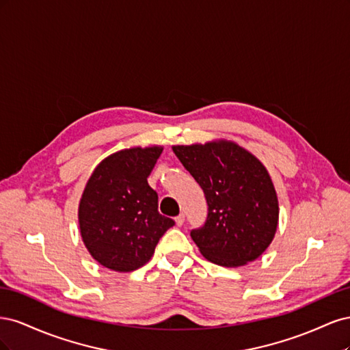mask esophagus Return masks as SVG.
I'll list each match as a JSON object with an SVG mask.
<instances>
[{"label":"esophagus","instance_id":"34e87169","mask_svg":"<svg viewBox=\"0 0 350 350\" xmlns=\"http://www.w3.org/2000/svg\"><path fill=\"white\" fill-rule=\"evenodd\" d=\"M175 221H176V226H183L184 221H185V215L181 213L179 216H176V217H175Z\"/></svg>","mask_w":350,"mask_h":350}]
</instances>
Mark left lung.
Returning <instances> with one entry per match:
<instances>
[{"label":"left lung","mask_w":350,"mask_h":350,"mask_svg":"<svg viewBox=\"0 0 350 350\" xmlns=\"http://www.w3.org/2000/svg\"><path fill=\"white\" fill-rule=\"evenodd\" d=\"M172 149L207 200L204 225L191 230L201 254L225 267L258 258L273 241L279 220L278 196L266 167L229 142Z\"/></svg>","instance_id":"obj_1"}]
</instances>
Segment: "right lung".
<instances>
[{
    "instance_id": "right-lung-1",
    "label": "right lung",
    "mask_w": 350,
    "mask_h": 350,
    "mask_svg": "<svg viewBox=\"0 0 350 350\" xmlns=\"http://www.w3.org/2000/svg\"><path fill=\"white\" fill-rule=\"evenodd\" d=\"M162 147H134L111 154L89 178L79 207L84 245L115 271L140 269L159 239L175 225L157 210V193L147 183Z\"/></svg>"
}]
</instances>
